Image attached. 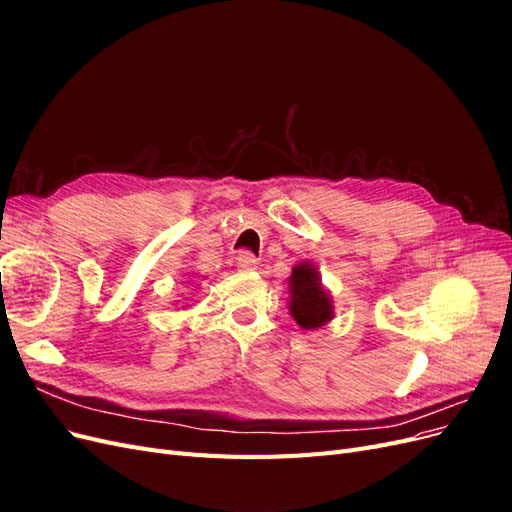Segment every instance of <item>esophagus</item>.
<instances>
[{
    "label": "esophagus",
    "instance_id": "34e87169",
    "mask_svg": "<svg viewBox=\"0 0 512 512\" xmlns=\"http://www.w3.org/2000/svg\"><path fill=\"white\" fill-rule=\"evenodd\" d=\"M256 265H258V258H256L252 252H247V250L239 252V256H237V267H239L241 271H252V269H256Z\"/></svg>",
    "mask_w": 512,
    "mask_h": 512
}]
</instances>
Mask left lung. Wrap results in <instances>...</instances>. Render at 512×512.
Returning a JSON list of instances; mask_svg holds the SVG:
<instances>
[{
  "label": "left lung",
  "instance_id": "left-lung-1",
  "mask_svg": "<svg viewBox=\"0 0 512 512\" xmlns=\"http://www.w3.org/2000/svg\"><path fill=\"white\" fill-rule=\"evenodd\" d=\"M290 314L303 329H318L331 320V299L327 290L320 286L318 271L303 262L292 269L290 275Z\"/></svg>",
  "mask_w": 512,
  "mask_h": 512
}]
</instances>
